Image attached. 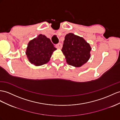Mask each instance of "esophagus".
Listing matches in <instances>:
<instances>
[{"instance_id": "obj_1", "label": "esophagus", "mask_w": 120, "mask_h": 120, "mask_svg": "<svg viewBox=\"0 0 120 120\" xmlns=\"http://www.w3.org/2000/svg\"><path fill=\"white\" fill-rule=\"evenodd\" d=\"M56 47L57 49H61V48L62 47V44H61V42L58 43V44L56 45Z\"/></svg>"}]
</instances>
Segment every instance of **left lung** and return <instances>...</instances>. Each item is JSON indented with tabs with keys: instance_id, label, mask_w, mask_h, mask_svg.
Returning a JSON list of instances; mask_svg holds the SVG:
<instances>
[{
	"instance_id": "left-lung-1",
	"label": "left lung",
	"mask_w": 120,
	"mask_h": 120,
	"mask_svg": "<svg viewBox=\"0 0 120 120\" xmlns=\"http://www.w3.org/2000/svg\"><path fill=\"white\" fill-rule=\"evenodd\" d=\"M90 45L81 37L73 33L66 35L61 51L69 65L80 67L86 63L90 57Z\"/></svg>"
}]
</instances>
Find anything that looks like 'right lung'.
Masks as SVG:
<instances>
[{
    "label": "right lung",
    "instance_id": "1",
    "mask_svg": "<svg viewBox=\"0 0 120 120\" xmlns=\"http://www.w3.org/2000/svg\"><path fill=\"white\" fill-rule=\"evenodd\" d=\"M56 50L50 39L44 35L39 34L29 41L26 54L31 63L39 66L48 63Z\"/></svg>",
    "mask_w": 120,
    "mask_h": 120
}]
</instances>
